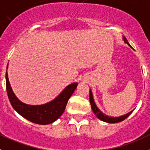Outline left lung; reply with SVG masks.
<instances>
[{"mask_svg":"<svg viewBox=\"0 0 150 150\" xmlns=\"http://www.w3.org/2000/svg\"><path fill=\"white\" fill-rule=\"evenodd\" d=\"M124 41H125V42L127 43L129 46H131V45H129V43L128 42L126 38H125V37H124ZM90 105H91L92 110H93V113L95 114V115L96 116L99 120H101L104 121V122H109V123H116V122H121V121L124 120L125 119L127 118V117L132 113V111H131L129 112V113H128V114H125V115L121 116V117H110L107 115H105V114H104L102 112H101V110L96 107V105L95 102H94L93 98V95H92L91 90H90Z\"/></svg>","mask_w":150,"mask_h":150,"instance_id":"8db88e82","label":"left lung"}]
</instances>
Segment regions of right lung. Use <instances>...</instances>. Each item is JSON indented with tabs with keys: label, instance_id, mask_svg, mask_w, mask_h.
<instances>
[{
	"label": "right lung",
	"instance_id": "obj_1",
	"mask_svg": "<svg viewBox=\"0 0 150 150\" xmlns=\"http://www.w3.org/2000/svg\"><path fill=\"white\" fill-rule=\"evenodd\" d=\"M8 67V65H7ZM6 67V68H7ZM78 83L69 85L61 93L51 102L42 105H28L20 102L12 90L6 72V87L8 98L13 108L23 117L32 122L46 125L57 120L63 114L69 99L76 89Z\"/></svg>",
	"mask_w": 150,
	"mask_h": 150
}]
</instances>
